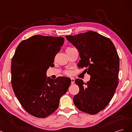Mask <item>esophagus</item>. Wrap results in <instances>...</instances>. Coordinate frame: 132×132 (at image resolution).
<instances>
[{
  "label": "esophagus",
  "mask_w": 132,
  "mask_h": 132,
  "mask_svg": "<svg viewBox=\"0 0 132 132\" xmlns=\"http://www.w3.org/2000/svg\"><path fill=\"white\" fill-rule=\"evenodd\" d=\"M71 84H73L75 83V79L73 78H71Z\"/></svg>",
  "instance_id": "1"
}]
</instances>
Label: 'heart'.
Returning <instances> with one entry per match:
<instances>
[{
    "label": "heart",
    "instance_id": "obj_1",
    "mask_svg": "<svg viewBox=\"0 0 132 132\" xmlns=\"http://www.w3.org/2000/svg\"><path fill=\"white\" fill-rule=\"evenodd\" d=\"M66 74H69V72H66Z\"/></svg>",
    "mask_w": 132,
    "mask_h": 132
}]
</instances>
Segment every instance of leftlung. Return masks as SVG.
<instances>
[{"label":"left lung","mask_w":132,"mask_h":132,"mask_svg":"<svg viewBox=\"0 0 132 132\" xmlns=\"http://www.w3.org/2000/svg\"><path fill=\"white\" fill-rule=\"evenodd\" d=\"M66 38L78 50V67L86 68L90 76L87 83L75 80L79 91L74 104L80 111L95 114L109 104L118 86L120 62L116 48L109 38L92 31Z\"/></svg>","instance_id":"1"}]
</instances>
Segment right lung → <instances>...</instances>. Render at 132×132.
I'll return each mask as SVG.
<instances>
[{"label":"right lung","instance_id":"1","mask_svg":"<svg viewBox=\"0 0 132 132\" xmlns=\"http://www.w3.org/2000/svg\"><path fill=\"white\" fill-rule=\"evenodd\" d=\"M63 43L61 37L35 35L21 42L12 59V89L21 105L33 116L44 118L55 112L70 86V78L46 76Z\"/></svg>","mask_w":132,"mask_h":132}]
</instances>
